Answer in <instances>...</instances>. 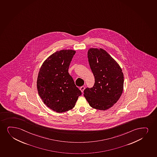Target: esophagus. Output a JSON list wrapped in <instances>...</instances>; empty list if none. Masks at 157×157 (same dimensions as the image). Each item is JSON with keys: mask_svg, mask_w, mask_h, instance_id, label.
<instances>
[{"mask_svg": "<svg viewBox=\"0 0 157 157\" xmlns=\"http://www.w3.org/2000/svg\"><path fill=\"white\" fill-rule=\"evenodd\" d=\"M84 89H85V87H84V86H82V87H81L80 88V90H81V91L82 92V93H83Z\"/></svg>", "mask_w": 157, "mask_h": 157, "instance_id": "34e87169", "label": "esophagus"}]
</instances>
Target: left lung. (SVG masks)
Listing matches in <instances>:
<instances>
[{
    "instance_id": "obj_1",
    "label": "left lung",
    "mask_w": 157,
    "mask_h": 157,
    "mask_svg": "<svg viewBox=\"0 0 157 157\" xmlns=\"http://www.w3.org/2000/svg\"><path fill=\"white\" fill-rule=\"evenodd\" d=\"M88 58L95 83L93 87L84 90L83 95L91 107L106 110L112 107L122 95L124 85L122 69L102 48H90Z\"/></svg>"
}]
</instances>
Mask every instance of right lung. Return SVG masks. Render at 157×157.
<instances>
[{
    "label": "right lung",
    "instance_id": "add662e5",
    "mask_svg": "<svg viewBox=\"0 0 157 157\" xmlns=\"http://www.w3.org/2000/svg\"><path fill=\"white\" fill-rule=\"evenodd\" d=\"M75 53L72 50L57 51L45 61L39 71L38 93L45 104L56 112L72 109L82 94L68 72Z\"/></svg>",
    "mask_w": 157,
    "mask_h": 157
}]
</instances>
